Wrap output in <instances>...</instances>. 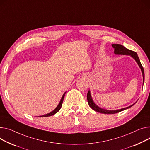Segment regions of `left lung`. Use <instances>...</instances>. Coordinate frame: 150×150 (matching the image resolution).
<instances>
[{"label": "left lung", "instance_id": "left-lung-1", "mask_svg": "<svg viewBox=\"0 0 150 150\" xmlns=\"http://www.w3.org/2000/svg\"><path fill=\"white\" fill-rule=\"evenodd\" d=\"M113 48L114 49V53L116 55H129L131 56L134 60L136 62V63H137L139 67H140L141 72L142 73V76H143V85L144 83V79H145V74H144V68L141 64V63L140 62V59H139L138 55L137 54L136 52L131 51V50H129L128 49H127L126 47H125L124 46H122V45L120 44H112V45ZM87 101H88V104L89 105V106L91 107L93 110H95V112L101 113H104V114H115V113H117L120 112L121 111L124 110L128 109L129 108L132 107L133 105H134L136 104V103L137 101H136L135 103H134L133 104L129 105L127 107L125 108H121V109H118V110H106L103 108L99 107L98 105H97L95 102L93 101L92 97L91 96V91L88 90V92L87 93Z\"/></svg>", "mask_w": 150, "mask_h": 150}]
</instances>
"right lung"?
<instances>
[{"label": "right lung", "mask_w": 150, "mask_h": 150, "mask_svg": "<svg viewBox=\"0 0 150 150\" xmlns=\"http://www.w3.org/2000/svg\"><path fill=\"white\" fill-rule=\"evenodd\" d=\"M66 93V92H64V93L63 94V95L62 96V98H61L60 101H59V104H58V105L57 106V107L53 111H52L51 112H50V113H47V114H46V115H42V116H38V117H47V116H51L54 115H55V113H57L59 110H60V108H62V103H63V99H64V95H65Z\"/></svg>", "instance_id": "1"}]
</instances>
